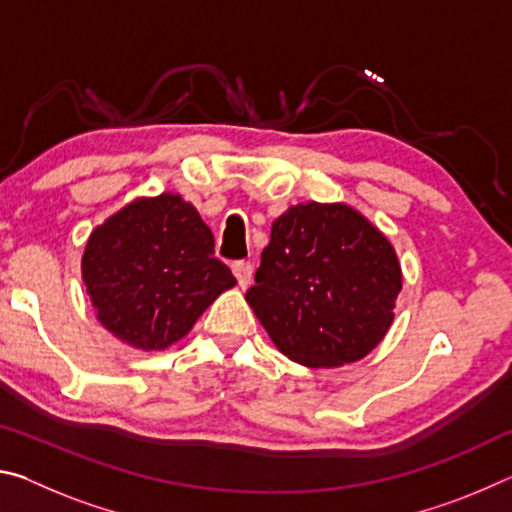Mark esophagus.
<instances>
[{
  "label": "esophagus",
  "mask_w": 512,
  "mask_h": 512,
  "mask_svg": "<svg viewBox=\"0 0 512 512\" xmlns=\"http://www.w3.org/2000/svg\"><path fill=\"white\" fill-rule=\"evenodd\" d=\"M232 273H235L239 287L246 289V287H250V280H253V264H250V262H235V264H232Z\"/></svg>",
  "instance_id": "esophagus-1"
}]
</instances>
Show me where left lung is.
<instances>
[{
  "instance_id": "1",
  "label": "left lung",
  "mask_w": 512,
  "mask_h": 512,
  "mask_svg": "<svg viewBox=\"0 0 512 512\" xmlns=\"http://www.w3.org/2000/svg\"><path fill=\"white\" fill-rule=\"evenodd\" d=\"M402 291L388 237L345 203L277 216L246 302L275 348L307 368L361 361L384 341Z\"/></svg>"
}]
</instances>
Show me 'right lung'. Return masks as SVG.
Instances as JSON below:
<instances>
[{
	"label": "right lung",
	"instance_id": "1",
	"mask_svg": "<svg viewBox=\"0 0 512 512\" xmlns=\"http://www.w3.org/2000/svg\"><path fill=\"white\" fill-rule=\"evenodd\" d=\"M81 280L99 323L142 352L185 339L237 284L214 257L201 214L173 192L135 198L97 225L85 241Z\"/></svg>",
	"mask_w": 512,
	"mask_h": 512
}]
</instances>
